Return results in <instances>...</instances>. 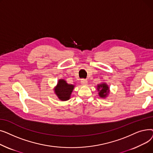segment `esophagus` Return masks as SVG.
I'll return each instance as SVG.
<instances>
[{"mask_svg": "<svg viewBox=\"0 0 153 153\" xmlns=\"http://www.w3.org/2000/svg\"><path fill=\"white\" fill-rule=\"evenodd\" d=\"M81 83L82 85H87V80L85 79H82L81 81Z\"/></svg>", "mask_w": 153, "mask_h": 153, "instance_id": "esophagus-1", "label": "esophagus"}]
</instances>
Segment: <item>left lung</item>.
Wrapping results in <instances>:
<instances>
[{
	"mask_svg": "<svg viewBox=\"0 0 153 153\" xmlns=\"http://www.w3.org/2000/svg\"><path fill=\"white\" fill-rule=\"evenodd\" d=\"M97 89L98 91H99V96L101 97H105L106 95H107V93L109 92V89H108V87L107 85H106L105 84H102L100 85H98L97 87ZM100 89V90L99 89Z\"/></svg>",
	"mask_w": 153,
	"mask_h": 153,
	"instance_id": "obj_1",
	"label": "left lung"
}]
</instances>
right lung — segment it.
<instances>
[{
    "mask_svg": "<svg viewBox=\"0 0 153 153\" xmlns=\"http://www.w3.org/2000/svg\"><path fill=\"white\" fill-rule=\"evenodd\" d=\"M73 89V85L68 84L66 83V81H64L63 79H60L54 91L56 94L57 95L61 100L65 101L69 100L70 98V95Z\"/></svg>",
    "mask_w": 153,
    "mask_h": 153,
    "instance_id": "1",
    "label": "right lung"
}]
</instances>
